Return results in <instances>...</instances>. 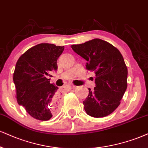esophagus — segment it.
Masks as SVG:
<instances>
[{
	"instance_id": "esophagus-1",
	"label": "esophagus",
	"mask_w": 148,
	"mask_h": 148,
	"mask_svg": "<svg viewBox=\"0 0 148 148\" xmlns=\"http://www.w3.org/2000/svg\"><path fill=\"white\" fill-rule=\"evenodd\" d=\"M69 86L71 88H75V87H76L75 86L73 85V84H69Z\"/></svg>"
}]
</instances>
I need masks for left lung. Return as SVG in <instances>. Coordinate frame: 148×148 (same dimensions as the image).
<instances>
[{
  "mask_svg": "<svg viewBox=\"0 0 148 148\" xmlns=\"http://www.w3.org/2000/svg\"><path fill=\"white\" fill-rule=\"evenodd\" d=\"M76 53L86 60V68L95 73V87L89 88L83 101L87 114L103 117L111 114L120 104L127 88V69L119 51L103 40H91L71 45Z\"/></svg>",
  "mask_w": 148,
  "mask_h": 148,
  "instance_id": "8db88e82",
  "label": "left lung"
}]
</instances>
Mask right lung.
Wrapping results in <instances>:
<instances>
[{
    "mask_svg": "<svg viewBox=\"0 0 148 148\" xmlns=\"http://www.w3.org/2000/svg\"><path fill=\"white\" fill-rule=\"evenodd\" d=\"M64 49V47L41 43L28 49L16 62L13 79L18 103L36 119L47 121L58 111V87L47 77L58 69L57 60Z\"/></svg>",
    "mask_w": 148,
    "mask_h": 148,
    "instance_id": "right-lung-1",
    "label": "right lung"
}]
</instances>
